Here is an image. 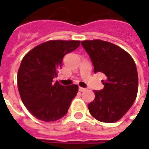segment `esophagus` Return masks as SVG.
I'll use <instances>...</instances> for the list:
<instances>
[{"instance_id": "esophagus-1", "label": "esophagus", "mask_w": 149, "mask_h": 149, "mask_svg": "<svg viewBox=\"0 0 149 149\" xmlns=\"http://www.w3.org/2000/svg\"><path fill=\"white\" fill-rule=\"evenodd\" d=\"M85 89H86V88H84L79 87V91H80V92H84V91H85Z\"/></svg>"}]
</instances>
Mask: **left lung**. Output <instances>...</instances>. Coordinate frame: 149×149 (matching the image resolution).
Wrapping results in <instances>:
<instances>
[{
    "label": "left lung",
    "mask_w": 149,
    "mask_h": 149,
    "mask_svg": "<svg viewBox=\"0 0 149 149\" xmlns=\"http://www.w3.org/2000/svg\"><path fill=\"white\" fill-rule=\"evenodd\" d=\"M81 45L90 56L94 72L105 75L103 89L93 91L95 99L88 104L89 112L99 121H117L136 98L138 74L134 61L124 49L108 41L84 40Z\"/></svg>",
    "instance_id": "obj_1"
}]
</instances>
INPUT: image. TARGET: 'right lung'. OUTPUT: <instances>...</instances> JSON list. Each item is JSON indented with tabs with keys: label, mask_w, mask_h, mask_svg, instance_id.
<instances>
[{
	"label": "right lung",
	"mask_w": 149,
	"mask_h": 149,
	"mask_svg": "<svg viewBox=\"0 0 149 149\" xmlns=\"http://www.w3.org/2000/svg\"><path fill=\"white\" fill-rule=\"evenodd\" d=\"M81 45L79 40H49L24 56L17 73L19 93L31 114L43 121H55L67 113L78 86H64L58 81L57 69L63 58Z\"/></svg>",
	"instance_id": "add662e5"
}]
</instances>
